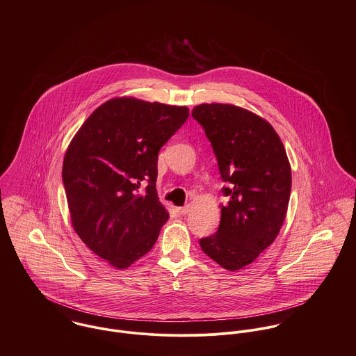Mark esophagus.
<instances>
[{
	"mask_svg": "<svg viewBox=\"0 0 356 356\" xmlns=\"http://www.w3.org/2000/svg\"><path fill=\"white\" fill-rule=\"evenodd\" d=\"M177 211H178V213H179V215H186V213H189V212H191V205L179 207V208H177Z\"/></svg>",
	"mask_w": 356,
	"mask_h": 356,
	"instance_id": "obj_1",
	"label": "esophagus"
}]
</instances>
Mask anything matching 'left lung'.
Wrapping results in <instances>:
<instances>
[{
    "label": "left lung",
    "mask_w": 356,
    "mask_h": 356,
    "mask_svg": "<svg viewBox=\"0 0 356 356\" xmlns=\"http://www.w3.org/2000/svg\"><path fill=\"white\" fill-rule=\"evenodd\" d=\"M192 116L203 126L227 203L220 204L216 233L200 240L204 254L229 271L254 261L277 238L292 188L291 164L273 126L232 104H200Z\"/></svg>",
    "instance_id": "obj_1"
}]
</instances>
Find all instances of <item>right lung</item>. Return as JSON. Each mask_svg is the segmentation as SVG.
Returning a JSON list of instances; mask_svg holds the SVG:
<instances>
[{"label":"right lung","mask_w":356,"mask_h":356,"mask_svg":"<svg viewBox=\"0 0 356 356\" xmlns=\"http://www.w3.org/2000/svg\"><path fill=\"white\" fill-rule=\"evenodd\" d=\"M188 116V106L116 97L93 111L67 148L63 182L72 227L119 270L152 250L170 216L156 192L157 154Z\"/></svg>","instance_id":"1"}]
</instances>
